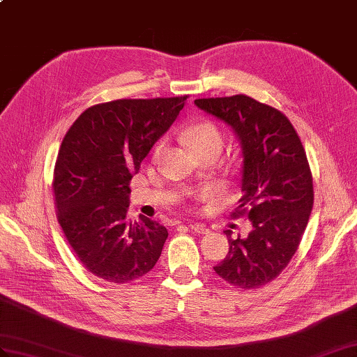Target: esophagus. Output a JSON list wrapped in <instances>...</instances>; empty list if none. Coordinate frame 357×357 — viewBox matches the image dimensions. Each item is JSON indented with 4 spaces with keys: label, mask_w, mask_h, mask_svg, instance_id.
Returning <instances> with one entry per match:
<instances>
[{
    "label": "esophagus",
    "mask_w": 357,
    "mask_h": 357,
    "mask_svg": "<svg viewBox=\"0 0 357 357\" xmlns=\"http://www.w3.org/2000/svg\"><path fill=\"white\" fill-rule=\"evenodd\" d=\"M189 227H190V230H194V231H197V233H207L208 231V229L206 227L204 224H202V222H194V224H189Z\"/></svg>",
    "instance_id": "34e87169"
}]
</instances>
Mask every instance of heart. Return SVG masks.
Returning <instances> with one entry per match:
<instances>
[{
  "label": "heart",
  "mask_w": 357,
  "mask_h": 357,
  "mask_svg": "<svg viewBox=\"0 0 357 357\" xmlns=\"http://www.w3.org/2000/svg\"><path fill=\"white\" fill-rule=\"evenodd\" d=\"M186 141L194 151L207 149V146H222V136L220 130L211 123H199L190 127L186 133ZM163 142H159L154 146L153 158L158 159L163 151Z\"/></svg>",
  "instance_id": "obj_1"
}]
</instances>
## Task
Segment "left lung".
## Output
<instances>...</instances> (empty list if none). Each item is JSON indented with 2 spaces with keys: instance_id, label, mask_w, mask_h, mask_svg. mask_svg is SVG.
<instances>
[{
  "instance_id": "1",
  "label": "left lung",
  "mask_w": 357,
  "mask_h": 357,
  "mask_svg": "<svg viewBox=\"0 0 357 357\" xmlns=\"http://www.w3.org/2000/svg\"><path fill=\"white\" fill-rule=\"evenodd\" d=\"M197 107L236 133L244 167L242 197L231 213L247 216L253 230L229 239V253L213 266L222 280L241 289L273 282L297 251L314 206V183L306 151L280 110L247 95L195 100Z\"/></svg>"
}]
</instances>
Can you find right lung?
<instances>
[{"label": "right lung", "mask_w": 357, "mask_h": 357, "mask_svg": "<svg viewBox=\"0 0 357 357\" xmlns=\"http://www.w3.org/2000/svg\"><path fill=\"white\" fill-rule=\"evenodd\" d=\"M186 100L95 104L63 137L53 180L57 220L82 265L101 280H137L162 255L168 230L142 215L128 220V185Z\"/></svg>", "instance_id": "obj_1"}]
</instances>
